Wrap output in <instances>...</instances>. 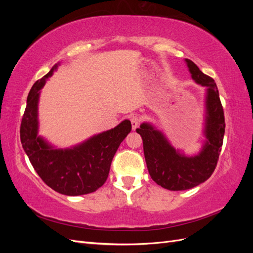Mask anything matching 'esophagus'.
<instances>
[{"label":"esophagus","mask_w":253,"mask_h":253,"mask_svg":"<svg viewBox=\"0 0 253 253\" xmlns=\"http://www.w3.org/2000/svg\"><path fill=\"white\" fill-rule=\"evenodd\" d=\"M129 120H131V124H132V127L133 129H136L137 127H138V126L140 125V121L141 119L138 117V116H131V118H129Z\"/></svg>","instance_id":"1"}]
</instances>
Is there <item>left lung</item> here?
Instances as JSON below:
<instances>
[{"instance_id": "left-lung-1", "label": "left lung", "mask_w": 253, "mask_h": 253, "mask_svg": "<svg viewBox=\"0 0 253 253\" xmlns=\"http://www.w3.org/2000/svg\"><path fill=\"white\" fill-rule=\"evenodd\" d=\"M186 62L193 80L207 87V141L202 152L194 157H187L176 151L162 132L152 126L142 124L136 129L142 138L145 163L152 179L171 191L194 188L210 177L218 162L226 126L215 82L205 75L193 61L186 59Z\"/></svg>"}]
</instances>
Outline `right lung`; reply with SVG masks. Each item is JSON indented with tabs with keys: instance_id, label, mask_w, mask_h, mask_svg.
I'll list each match as a JSON object with an SVG mask.
<instances>
[{
	"instance_id": "right-lung-1",
	"label": "right lung",
	"mask_w": 253,
	"mask_h": 253,
	"mask_svg": "<svg viewBox=\"0 0 253 253\" xmlns=\"http://www.w3.org/2000/svg\"><path fill=\"white\" fill-rule=\"evenodd\" d=\"M56 68L57 65L36 81L29 91L21 121V142L34 169L49 188L70 196L88 194L108 179L113 157L131 132L132 125L125 120L116 127L91 137L73 149H52L37 135V116L39 90Z\"/></svg>"
}]
</instances>
